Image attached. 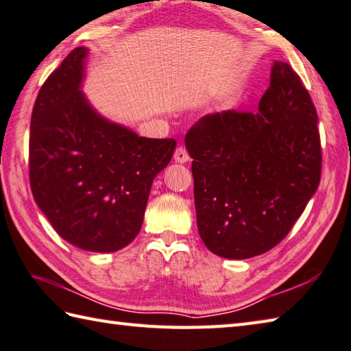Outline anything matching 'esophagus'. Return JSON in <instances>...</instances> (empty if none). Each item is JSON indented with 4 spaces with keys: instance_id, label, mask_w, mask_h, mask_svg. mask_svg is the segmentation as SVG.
<instances>
[{
    "instance_id": "obj_1",
    "label": "esophagus",
    "mask_w": 351,
    "mask_h": 351,
    "mask_svg": "<svg viewBox=\"0 0 351 351\" xmlns=\"http://www.w3.org/2000/svg\"><path fill=\"white\" fill-rule=\"evenodd\" d=\"M174 160L177 163H186L189 160V154L184 147H177L174 151Z\"/></svg>"
}]
</instances>
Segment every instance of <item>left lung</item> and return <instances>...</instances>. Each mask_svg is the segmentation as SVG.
I'll return each mask as SVG.
<instances>
[{"label":"left lung","mask_w":351,"mask_h":351,"mask_svg":"<svg viewBox=\"0 0 351 351\" xmlns=\"http://www.w3.org/2000/svg\"><path fill=\"white\" fill-rule=\"evenodd\" d=\"M184 143L194 158L198 234L210 252L229 260L275 247L321 180L318 114L287 62H274L256 114H206Z\"/></svg>","instance_id":"obj_1"}]
</instances>
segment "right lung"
I'll return each mask as SVG.
<instances>
[{"label": "right lung", "mask_w": 351, "mask_h": 351, "mask_svg": "<svg viewBox=\"0 0 351 351\" xmlns=\"http://www.w3.org/2000/svg\"><path fill=\"white\" fill-rule=\"evenodd\" d=\"M87 53L70 51L39 90L30 121V188L65 241L116 252L141 230L151 184L176 141L141 137L97 114L81 91Z\"/></svg>", "instance_id": "obj_1"}]
</instances>
